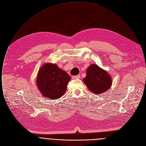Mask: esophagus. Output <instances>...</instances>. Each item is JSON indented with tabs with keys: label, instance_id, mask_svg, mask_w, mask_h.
Segmentation results:
<instances>
[{
	"label": "esophagus",
	"instance_id": "esophagus-1",
	"mask_svg": "<svg viewBox=\"0 0 146 146\" xmlns=\"http://www.w3.org/2000/svg\"><path fill=\"white\" fill-rule=\"evenodd\" d=\"M80 75H76V76H72V79H79V78H80Z\"/></svg>",
	"mask_w": 146,
	"mask_h": 146
}]
</instances>
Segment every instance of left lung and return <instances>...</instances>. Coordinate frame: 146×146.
<instances>
[{"label":"left lung","instance_id":"obj_1","mask_svg":"<svg viewBox=\"0 0 146 146\" xmlns=\"http://www.w3.org/2000/svg\"><path fill=\"white\" fill-rule=\"evenodd\" d=\"M90 91L100 94L109 90L112 84L111 76L97 64H91L86 70V76L83 79Z\"/></svg>","mask_w":146,"mask_h":146}]
</instances>
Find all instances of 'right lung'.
Listing matches in <instances>:
<instances>
[{"mask_svg":"<svg viewBox=\"0 0 146 146\" xmlns=\"http://www.w3.org/2000/svg\"><path fill=\"white\" fill-rule=\"evenodd\" d=\"M71 77L64 71L53 63H45L39 69L36 78L37 88L48 98L56 100L66 93Z\"/></svg>","mask_w":146,"mask_h":146,"instance_id":"right-lung-1","label":"right lung"}]
</instances>
